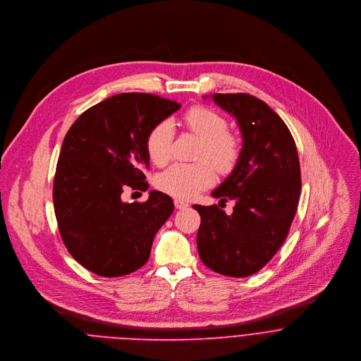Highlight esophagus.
I'll list each match as a JSON object with an SVG mask.
<instances>
[{"instance_id":"1","label":"esophagus","mask_w":361,"mask_h":361,"mask_svg":"<svg viewBox=\"0 0 361 361\" xmlns=\"http://www.w3.org/2000/svg\"><path fill=\"white\" fill-rule=\"evenodd\" d=\"M175 207L176 209H186V207H189V203L188 202H183V200H180V199H175Z\"/></svg>"}]
</instances>
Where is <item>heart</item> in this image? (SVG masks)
<instances>
[{"mask_svg":"<svg viewBox=\"0 0 361 361\" xmlns=\"http://www.w3.org/2000/svg\"><path fill=\"white\" fill-rule=\"evenodd\" d=\"M185 124L203 138L199 158L195 164L176 162L161 172L157 186L176 199H192L213 185L216 172L210 159L220 171H227L238 158L240 145L234 134L227 131L228 123L223 115L207 106H195L183 118ZM173 128L169 121L157 123L148 133L145 148L149 159L161 166L172 155Z\"/></svg>","mask_w":361,"mask_h":361,"instance_id":"obj_1","label":"heart"}]
</instances>
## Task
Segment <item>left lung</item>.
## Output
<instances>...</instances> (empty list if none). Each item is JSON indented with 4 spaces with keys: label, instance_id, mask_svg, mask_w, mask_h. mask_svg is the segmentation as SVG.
Listing matches in <instances>:
<instances>
[{
    "label": "left lung",
    "instance_id": "8db88e82",
    "mask_svg": "<svg viewBox=\"0 0 361 361\" xmlns=\"http://www.w3.org/2000/svg\"><path fill=\"white\" fill-rule=\"evenodd\" d=\"M213 101L237 119L242 148L237 165L213 190L220 202L234 200L233 214L217 204L199 206L197 250L212 270L231 277L259 271L279 250L294 220L301 171L294 138L263 101L247 94H213Z\"/></svg>",
    "mask_w": 361,
    "mask_h": 361
}]
</instances>
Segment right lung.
Instances as JSON below:
<instances>
[{"label":"right lung","instance_id":"right-lung-1","mask_svg":"<svg viewBox=\"0 0 361 361\" xmlns=\"http://www.w3.org/2000/svg\"><path fill=\"white\" fill-rule=\"evenodd\" d=\"M180 105L151 94L111 97L73 123L57 161L53 203L71 256L104 277L135 271L149 257L158 230L173 212L172 199L151 190L144 203H124L131 188L145 192L149 130Z\"/></svg>","mask_w":361,"mask_h":361}]
</instances>
